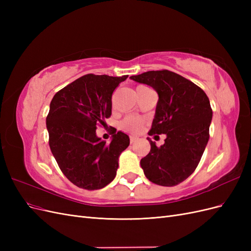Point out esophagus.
I'll return each mask as SVG.
<instances>
[{"label": "esophagus", "instance_id": "obj_1", "mask_svg": "<svg viewBox=\"0 0 251 251\" xmlns=\"http://www.w3.org/2000/svg\"><path fill=\"white\" fill-rule=\"evenodd\" d=\"M130 141H131V143L136 142V141H137V137H135V136H131V137H130Z\"/></svg>", "mask_w": 251, "mask_h": 251}]
</instances>
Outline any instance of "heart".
I'll list each match as a JSON object with an SVG mask.
<instances>
[{"label": "heart", "mask_w": 251, "mask_h": 251, "mask_svg": "<svg viewBox=\"0 0 251 251\" xmlns=\"http://www.w3.org/2000/svg\"><path fill=\"white\" fill-rule=\"evenodd\" d=\"M143 88L142 86H139L137 89ZM123 127L126 131H130V132H138L140 128H141V123L140 120L137 118H134V117H128L126 118L124 123H123Z\"/></svg>", "instance_id": "b5f03b06"}]
</instances>
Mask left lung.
<instances>
[{
    "label": "left lung",
    "instance_id": "8db88e82",
    "mask_svg": "<svg viewBox=\"0 0 251 251\" xmlns=\"http://www.w3.org/2000/svg\"><path fill=\"white\" fill-rule=\"evenodd\" d=\"M130 78L157 92L149 135H166L160 148L147 138L151 151L140 161L144 175L158 185H177L194 173L207 146L212 119L208 97L194 82L169 70L149 71Z\"/></svg>",
    "mask_w": 251,
    "mask_h": 251
}]
</instances>
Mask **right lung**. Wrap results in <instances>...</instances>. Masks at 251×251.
<instances>
[{"label": "right lung", "instance_id": "obj_1", "mask_svg": "<svg viewBox=\"0 0 251 251\" xmlns=\"http://www.w3.org/2000/svg\"><path fill=\"white\" fill-rule=\"evenodd\" d=\"M121 77L87 74L53 96L46 126L49 146L65 176L80 188L100 189L116 176L119 156L130 144L116 128L110 143L97 137V125L107 126L112 94Z\"/></svg>", "mask_w": 251, "mask_h": 251}]
</instances>
